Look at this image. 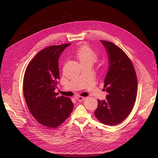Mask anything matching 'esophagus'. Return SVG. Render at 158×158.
Instances as JSON below:
<instances>
[{"label":"esophagus","instance_id":"1","mask_svg":"<svg viewBox=\"0 0 158 158\" xmlns=\"http://www.w3.org/2000/svg\"><path fill=\"white\" fill-rule=\"evenodd\" d=\"M85 99V98L84 97H82V96H77L76 98V100L77 101H84Z\"/></svg>","mask_w":158,"mask_h":158}]
</instances>
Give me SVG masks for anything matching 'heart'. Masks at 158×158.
Listing matches in <instances>:
<instances>
[{
    "mask_svg": "<svg viewBox=\"0 0 158 158\" xmlns=\"http://www.w3.org/2000/svg\"><path fill=\"white\" fill-rule=\"evenodd\" d=\"M76 56L81 63L90 62L92 64L97 62L99 58V54L88 46H83L76 53Z\"/></svg>",
    "mask_w": 158,
    "mask_h": 158,
    "instance_id": "heart-1",
    "label": "heart"
}]
</instances>
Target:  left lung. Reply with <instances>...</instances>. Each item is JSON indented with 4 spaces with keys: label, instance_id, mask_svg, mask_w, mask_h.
<instances>
[{
    "label": "left lung",
    "instance_id": "8db88e82",
    "mask_svg": "<svg viewBox=\"0 0 158 158\" xmlns=\"http://www.w3.org/2000/svg\"><path fill=\"white\" fill-rule=\"evenodd\" d=\"M109 56V67L104 81L108 94L98 101L95 116L102 123L115 126L131 112L136 102L138 79L134 65L127 54L116 44L101 40Z\"/></svg>",
    "mask_w": 158,
    "mask_h": 158
}]
</instances>
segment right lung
<instances>
[{
  "instance_id": "obj_1",
  "label": "right lung",
  "mask_w": 158,
  "mask_h": 158,
  "mask_svg": "<svg viewBox=\"0 0 158 158\" xmlns=\"http://www.w3.org/2000/svg\"><path fill=\"white\" fill-rule=\"evenodd\" d=\"M71 43L54 45L40 52L26 67L23 91L28 109L40 124L49 128L60 126L69 116L74 104L67 97L55 92L59 71L58 59Z\"/></svg>"
}]
</instances>
